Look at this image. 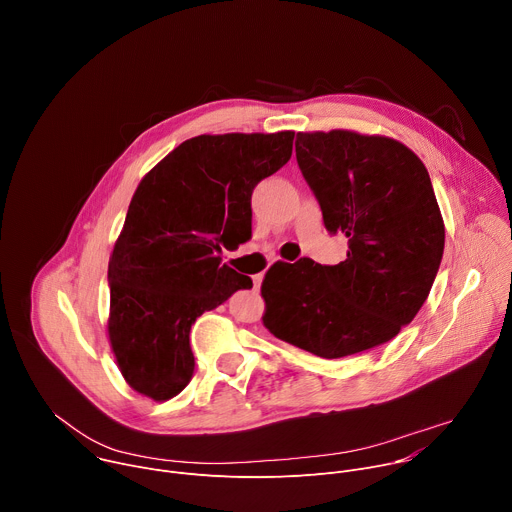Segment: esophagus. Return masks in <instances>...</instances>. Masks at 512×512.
<instances>
[{
	"mask_svg": "<svg viewBox=\"0 0 512 512\" xmlns=\"http://www.w3.org/2000/svg\"><path fill=\"white\" fill-rule=\"evenodd\" d=\"M261 281H263V275H255V277H253V289H255V291H259Z\"/></svg>",
	"mask_w": 512,
	"mask_h": 512,
	"instance_id": "1",
	"label": "esophagus"
}]
</instances>
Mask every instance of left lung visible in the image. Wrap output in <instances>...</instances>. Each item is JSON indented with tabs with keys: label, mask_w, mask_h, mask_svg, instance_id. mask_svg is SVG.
Masks as SVG:
<instances>
[{
	"label": "left lung",
	"mask_w": 512,
	"mask_h": 512,
	"mask_svg": "<svg viewBox=\"0 0 512 512\" xmlns=\"http://www.w3.org/2000/svg\"><path fill=\"white\" fill-rule=\"evenodd\" d=\"M298 166L324 227L348 239L338 265L267 271L263 326L322 358L395 338L429 296L446 229L423 162L401 141L350 129L298 131Z\"/></svg>",
	"instance_id": "8db88e82"
}]
</instances>
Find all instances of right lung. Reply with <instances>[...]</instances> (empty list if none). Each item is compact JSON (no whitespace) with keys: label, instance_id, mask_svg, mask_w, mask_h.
I'll use <instances>...</instances> for the list:
<instances>
[{"label":"right lung","instance_id":"obj_1","mask_svg":"<svg viewBox=\"0 0 512 512\" xmlns=\"http://www.w3.org/2000/svg\"><path fill=\"white\" fill-rule=\"evenodd\" d=\"M294 131L198 135L145 174L109 259V344L125 383L154 401L192 379L194 320L253 285L221 265L251 237V194L291 158Z\"/></svg>","mask_w":512,"mask_h":512}]
</instances>
